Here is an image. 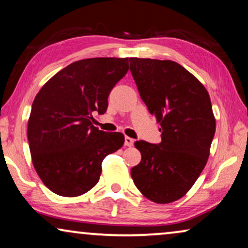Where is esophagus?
Returning <instances> with one entry per match:
<instances>
[{
  "mask_svg": "<svg viewBox=\"0 0 248 248\" xmlns=\"http://www.w3.org/2000/svg\"><path fill=\"white\" fill-rule=\"evenodd\" d=\"M134 143V139H132L130 137H125V141H124V144L126 145V147H132Z\"/></svg>",
  "mask_w": 248,
  "mask_h": 248,
  "instance_id": "esophagus-1",
  "label": "esophagus"
}]
</instances>
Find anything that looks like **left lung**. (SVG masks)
<instances>
[{
	"mask_svg": "<svg viewBox=\"0 0 248 248\" xmlns=\"http://www.w3.org/2000/svg\"><path fill=\"white\" fill-rule=\"evenodd\" d=\"M130 71L141 99L161 126L160 143H134L142 159L131 176L150 201L174 202L189 191L208 161L216 132L210 96L174 61L131 57Z\"/></svg>",
	"mask_w": 248,
	"mask_h": 248,
	"instance_id": "left-lung-1",
	"label": "left lung"
}]
</instances>
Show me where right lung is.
<instances>
[{"label": "right lung", "instance_id": "add662e5", "mask_svg": "<svg viewBox=\"0 0 248 248\" xmlns=\"http://www.w3.org/2000/svg\"><path fill=\"white\" fill-rule=\"evenodd\" d=\"M128 71V59L77 61L44 84L33 100L28 141L33 167L57 195L74 198L99 181L101 162L124 144L120 132L93 126L106 113L108 96Z\"/></svg>", "mask_w": 248, "mask_h": 248}]
</instances>
